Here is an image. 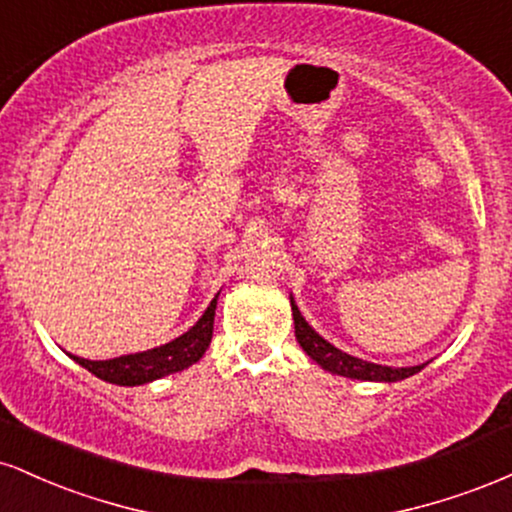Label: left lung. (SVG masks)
<instances>
[{"instance_id": "8db88e82", "label": "left lung", "mask_w": 512, "mask_h": 512, "mask_svg": "<svg viewBox=\"0 0 512 512\" xmlns=\"http://www.w3.org/2000/svg\"><path fill=\"white\" fill-rule=\"evenodd\" d=\"M291 298V313H293V327H296V339L301 344V349L308 354L320 368L330 370L334 375H344L351 380H368V383H397V380L409 378V375L419 373L421 368H426V363L421 366H409V368H395V366H380V363L363 361V358L346 354V351L337 349V346L327 342L322 334H317L313 327L305 322V317L298 310L296 301Z\"/></svg>"}]
</instances>
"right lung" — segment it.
<instances>
[{
    "label": "right lung",
    "mask_w": 512,
    "mask_h": 512,
    "mask_svg": "<svg viewBox=\"0 0 512 512\" xmlns=\"http://www.w3.org/2000/svg\"><path fill=\"white\" fill-rule=\"evenodd\" d=\"M219 293L211 298L207 310H204L195 325H192L185 334H180V337L170 339L168 344L137 351V354L105 358V361H91V358H81L74 354L69 356H72L81 368H86L88 373L96 375V378L122 387L146 385L154 383L158 378H166L170 373H180V370L197 363L199 358L204 356V351L209 349L211 334H214V315Z\"/></svg>",
    "instance_id": "right-lung-1"
}]
</instances>
